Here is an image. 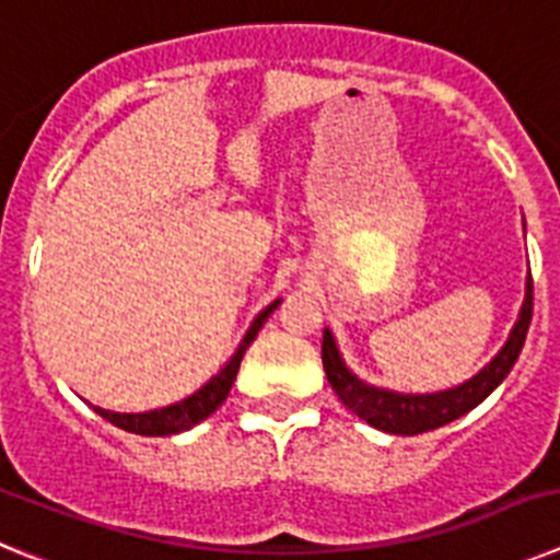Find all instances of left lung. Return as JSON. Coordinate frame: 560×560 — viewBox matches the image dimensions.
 Wrapping results in <instances>:
<instances>
[{"mask_svg": "<svg viewBox=\"0 0 560 560\" xmlns=\"http://www.w3.org/2000/svg\"><path fill=\"white\" fill-rule=\"evenodd\" d=\"M530 319H533V277H527V296H524L522 314H518V323L513 325V334L511 339H508V345L499 350L497 359H493L482 373L474 375L471 381H465L463 387L446 389V393L400 395V393H387V389L368 387L364 381H359L348 368H345V361H341L339 350H336L330 330H325L323 334L325 375H328L330 387H334V393L339 395L341 404H345L353 415H359L361 420H368L370 427L389 434L432 432V429L446 427V423L457 420L459 415H465L468 409L482 404V400L488 398L499 384H502L504 375L511 373L518 353H522L524 339H527V328H530Z\"/></svg>", "mask_w": 560, "mask_h": 560, "instance_id": "8db88e82", "label": "left lung"}]
</instances>
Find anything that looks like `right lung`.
Segmentation results:
<instances>
[{
  "label": "right lung",
  "mask_w": 560,
  "mask_h": 560,
  "mask_svg": "<svg viewBox=\"0 0 560 560\" xmlns=\"http://www.w3.org/2000/svg\"><path fill=\"white\" fill-rule=\"evenodd\" d=\"M277 305H280V300H275L269 308H264L260 314H257V319L252 323L249 334L244 336V341H241L237 353L230 359V364H226V368L221 370V373L215 375L210 384H205L199 393H192L190 398L179 400V404H173V407L153 409V412H140V415L108 412V409H101V407H95V412L101 415V418H106L108 423H114V427H120V429H126V432H133V434H145V438H162V434H176V432H185V429L196 427V423H201L205 418H210V415L215 412L221 404H224L226 395H230V389H232V381H235V375H237V368H241V359H244L246 348L252 345V339L257 336V330L264 328V323L269 319V314L277 308Z\"/></svg>",
  "instance_id": "1"
}]
</instances>
